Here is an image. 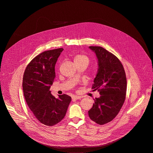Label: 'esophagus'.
<instances>
[{
  "label": "esophagus",
  "instance_id": "1",
  "mask_svg": "<svg viewBox=\"0 0 153 153\" xmlns=\"http://www.w3.org/2000/svg\"><path fill=\"white\" fill-rule=\"evenodd\" d=\"M72 98L73 100H79V99L81 98V97H80V96H77V95H74V96H72Z\"/></svg>",
  "mask_w": 153,
  "mask_h": 153
}]
</instances>
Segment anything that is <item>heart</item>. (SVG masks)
<instances>
[{
  "label": "heart",
  "instance_id": "1",
  "mask_svg": "<svg viewBox=\"0 0 153 153\" xmlns=\"http://www.w3.org/2000/svg\"><path fill=\"white\" fill-rule=\"evenodd\" d=\"M89 59L87 56L84 54H77L74 57V62L75 63H88Z\"/></svg>",
  "mask_w": 153,
  "mask_h": 153
}]
</instances>
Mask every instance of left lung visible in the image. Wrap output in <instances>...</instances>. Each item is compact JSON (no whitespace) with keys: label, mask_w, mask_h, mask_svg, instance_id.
<instances>
[{"label":"left lung","mask_w":153,"mask_h":153,"mask_svg":"<svg viewBox=\"0 0 153 153\" xmlns=\"http://www.w3.org/2000/svg\"><path fill=\"white\" fill-rule=\"evenodd\" d=\"M98 59V69L92 88L101 95L88 111L89 117L99 125L111 121L126 99L127 79L124 67L113 53L100 46H89Z\"/></svg>","instance_id":"left-lung-1"}]
</instances>
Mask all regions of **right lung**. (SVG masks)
<instances>
[{
  "instance_id": "1",
  "label": "right lung",
  "mask_w": 153,
  "mask_h": 153,
  "mask_svg": "<svg viewBox=\"0 0 153 153\" xmlns=\"http://www.w3.org/2000/svg\"><path fill=\"white\" fill-rule=\"evenodd\" d=\"M63 48L45 51L30 62L24 72L23 91L26 102L40 123L54 126L65 116L71 97L63 94L56 98L51 86L55 78V66Z\"/></svg>"
}]
</instances>
